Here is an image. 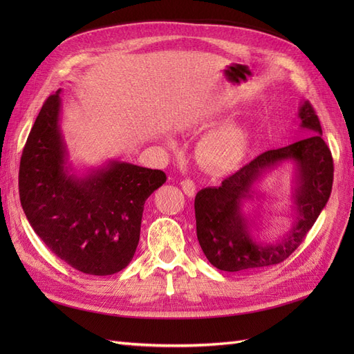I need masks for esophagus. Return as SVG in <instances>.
<instances>
[{
	"instance_id": "obj_1",
	"label": "esophagus",
	"mask_w": 354,
	"mask_h": 354,
	"mask_svg": "<svg viewBox=\"0 0 354 354\" xmlns=\"http://www.w3.org/2000/svg\"><path fill=\"white\" fill-rule=\"evenodd\" d=\"M181 189H183V192L189 198L194 196L195 192H196V186H195V183L192 180H183V181H181Z\"/></svg>"
}]
</instances>
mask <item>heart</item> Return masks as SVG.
<instances>
[{
  "mask_svg": "<svg viewBox=\"0 0 354 354\" xmlns=\"http://www.w3.org/2000/svg\"><path fill=\"white\" fill-rule=\"evenodd\" d=\"M168 143L173 140L168 138ZM250 147V128L239 121H230L202 136L198 143V158L211 171L232 173L245 162Z\"/></svg>",
  "mask_w": 354,
  "mask_h": 354,
  "instance_id": "heart-1",
  "label": "heart"
}]
</instances>
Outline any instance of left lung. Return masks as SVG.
Listing matches in <instances>:
<instances>
[{"mask_svg": "<svg viewBox=\"0 0 354 354\" xmlns=\"http://www.w3.org/2000/svg\"><path fill=\"white\" fill-rule=\"evenodd\" d=\"M297 115L301 130L312 136L261 153L224 180L220 187H205L196 194L198 241L208 261L217 269L248 272L283 261L298 248L325 208L334 180L332 155L312 104L301 102ZM283 163L293 165L290 197L293 223L282 239L263 241L254 234L256 225L244 208L246 203L263 197L256 186Z\"/></svg>", "mask_w": 354, "mask_h": 354, "instance_id": "left-lung-1", "label": "left lung"}]
</instances>
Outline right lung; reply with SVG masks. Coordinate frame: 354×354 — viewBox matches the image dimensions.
<instances>
[{"mask_svg":"<svg viewBox=\"0 0 354 354\" xmlns=\"http://www.w3.org/2000/svg\"><path fill=\"white\" fill-rule=\"evenodd\" d=\"M60 94L42 104L29 133L19 169L20 203L59 259L82 273L113 274L133 260L145 202L167 176L122 160L75 169L60 127Z\"/></svg>","mask_w":354,"mask_h":354,"instance_id":"1","label":"right lung"}]
</instances>
